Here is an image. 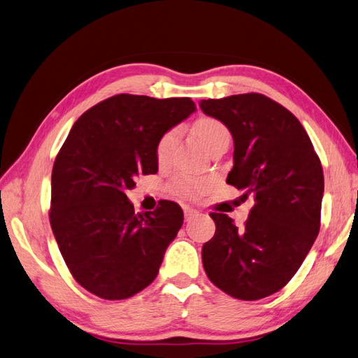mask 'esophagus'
<instances>
[{
    "label": "esophagus",
    "mask_w": 358,
    "mask_h": 358,
    "mask_svg": "<svg viewBox=\"0 0 358 358\" xmlns=\"http://www.w3.org/2000/svg\"><path fill=\"white\" fill-rule=\"evenodd\" d=\"M200 213L197 211V209L194 208H185V220L186 222H191L194 217H197Z\"/></svg>",
    "instance_id": "esophagus-1"
}]
</instances>
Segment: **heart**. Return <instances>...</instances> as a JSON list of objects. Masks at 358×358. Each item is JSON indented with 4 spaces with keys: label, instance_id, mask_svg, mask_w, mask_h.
Returning <instances> with one entry per match:
<instances>
[{
    "label": "heart",
    "instance_id": "obj_1",
    "mask_svg": "<svg viewBox=\"0 0 358 358\" xmlns=\"http://www.w3.org/2000/svg\"><path fill=\"white\" fill-rule=\"evenodd\" d=\"M194 131L208 150L211 149L215 143H219L220 139L229 138V131L227 129V125L222 124L220 121H217L214 117L199 119L194 125ZM177 141H178V130L175 129L166 131L164 135L158 139L155 155L159 164H164L171 159L172 153L175 150V145H177ZM209 185H211V180L209 178L178 177L173 180L172 187L175 192L183 195V197H195V195H199L200 192L206 191Z\"/></svg>",
    "mask_w": 358,
    "mask_h": 358
}]
</instances>
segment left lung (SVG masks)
<instances>
[{
  "instance_id": "obj_1",
  "label": "left lung",
  "mask_w": 358,
  "mask_h": 358,
  "mask_svg": "<svg viewBox=\"0 0 358 358\" xmlns=\"http://www.w3.org/2000/svg\"><path fill=\"white\" fill-rule=\"evenodd\" d=\"M234 141L227 183L255 195L243 228L227 214L211 213L215 234L201 261L214 285L229 296H270L295 276L320 231L323 167L309 135L281 103L259 93L200 102Z\"/></svg>"
}]
</instances>
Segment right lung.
<instances>
[{
    "instance_id": "right-lung-1",
    "label": "right lung",
    "mask_w": 358,
    "mask_h": 358,
    "mask_svg": "<svg viewBox=\"0 0 358 358\" xmlns=\"http://www.w3.org/2000/svg\"><path fill=\"white\" fill-rule=\"evenodd\" d=\"M194 111L189 97L117 94L87 110L63 143L49 222L73 278L93 295L125 299L157 278L183 211L163 200L136 214L125 192L138 175L157 173L158 139Z\"/></svg>"
}]
</instances>
